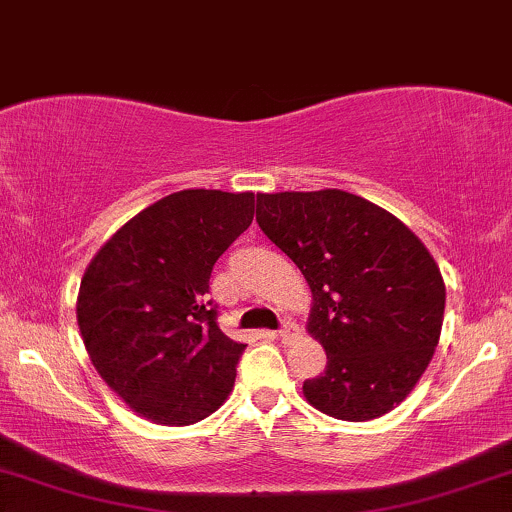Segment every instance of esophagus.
<instances>
[{"label": "esophagus", "instance_id": "obj_1", "mask_svg": "<svg viewBox=\"0 0 512 512\" xmlns=\"http://www.w3.org/2000/svg\"><path fill=\"white\" fill-rule=\"evenodd\" d=\"M292 332H294V323H292V320H285V323H282L280 330H277V337L287 339L289 334H292Z\"/></svg>", "mask_w": 512, "mask_h": 512}]
</instances>
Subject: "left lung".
I'll use <instances>...</instances> for the list:
<instances>
[{"label": "left lung", "mask_w": 512, "mask_h": 512, "mask_svg": "<svg viewBox=\"0 0 512 512\" xmlns=\"http://www.w3.org/2000/svg\"><path fill=\"white\" fill-rule=\"evenodd\" d=\"M256 223L313 292L308 332L327 365L304 382L306 401L349 422L399 406L430 365L444 323L446 287L425 244L342 189L258 194Z\"/></svg>", "instance_id": "obj_1"}]
</instances>
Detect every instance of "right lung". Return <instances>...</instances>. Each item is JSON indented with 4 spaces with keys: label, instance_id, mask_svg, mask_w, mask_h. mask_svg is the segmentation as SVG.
Listing matches in <instances>:
<instances>
[{
    "label": "right lung",
    "instance_id": "add662e5",
    "mask_svg": "<svg viewBox=\"0 0 512 512\" xmlns=\"http://www.w3.org/2000/svg\"><path fill=\"white\" fill-rule=\"evenodd\" d=\"M254 220V192L182 189L137 213L87 266L78 327L102 380L156 425L223 406L246 344L206 301L216 261Z\"/></svg>",
    "mask_w": 512,
    "mask_h": 512
}]
</instances>
